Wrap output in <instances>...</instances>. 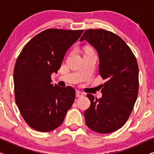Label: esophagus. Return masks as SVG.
<instances>
[{"mask_svg":"<svg viewBox=\"0 0 154 154\" xmlns=\"http://www.w3.org/2000/svg\"><path fill=\"white\" fill-rule=\"evenodd\" d=\"M83 95H84V93L81 92V91L77 90V91L75 92V97H83Z\"/></svg>","mask_w":154,"mask_h":154,"instance_id":"esophagus-1","label":"esophagus"}]
</instances>
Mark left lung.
<instances>
[{"mask_svg": "<svg viewBox=\"0 0 154 154\" xmlns=\"http://www.w3.org/2000/svg\"><path fill=\"white\" fill-rule=\"evenodd\" d=\"M97 50L100 74L106 82L102 97L88 94L90 106L84 112L85 123L98 133L114 132L125 125L135 104L139 68L132 50L119 35L104 29H88L80 39Z\"/></svg>", "mask_w": 154, "mask_h": 154, "instance_id": "obj_1", "label": "left lung"}]
</instances>
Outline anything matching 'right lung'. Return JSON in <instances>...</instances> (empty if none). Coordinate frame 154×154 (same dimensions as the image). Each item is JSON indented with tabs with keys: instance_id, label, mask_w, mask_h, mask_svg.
I'll use <instances>...</instances> for the list:
<instances>
[{
	"instance_id": "right-lung-1",
	"label": "right lung",
	"mask_w": 154,
	"mask_h": 154,
	"mask_svg": "<svg viewBox=\"0 0 154 154\" xmlns=\"http://www.w3.org/2000/svg\"><path fill=\"white\" fill-rule=\"evenodd\" d=\"M83 30L47 29L24 46L14 69L15 102L26 123L37 131L49 132L61 125L75 100L71 86L51 83L69 48Z\"/></svg>"
}]
</instances>
